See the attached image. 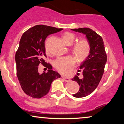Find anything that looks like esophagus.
<instances>
[{
	"instance_id": "obj_1",
	"label": "esophagus",
	"mask_w": 124,
	"mask_h": 124,
	"mask_svg": "<svg viewBox=\"0 0 124 124\" xmlns=\"http://www.w3.org/2000/svg\"><path fill=\"white\" fill-rule=\"evenodd\" d=\"M61 79H62V80H63V81H66V82H69L71 80L70 79H69V78H65V77H64V76H61Z\"/></svg>"
}]
</instances>
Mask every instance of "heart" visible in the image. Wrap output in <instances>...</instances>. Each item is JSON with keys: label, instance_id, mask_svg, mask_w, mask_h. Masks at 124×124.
I'll list each match as a JSON object with an SVG mask.
<instances>
[{"label": "heart", "instance_id": "b5f03b06", "mask_svg": "<svg viewBox=\"0 0 124 124\" xmlns=\"http://www.w3.org/2000/svg\"><path fill=\"white\" fill-rule=\"evenodd\" d=\"M76 36L72 32H66L63 35V40L67 45H71L74 42ZM90 46L88 40L82 39L73 46V52L79 61L84 60L88 56ZM76 59L72 55L58 57L54 61V67L59 72L64 75L70 73L75 65Z\"/></svg>", "mask_w": 124, "mask_h": 124}]
</instances>
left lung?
Here are the masks:
<instances>
[{
	"label": "left lung",
	"instance_id": "obj_1",
	"mask_svg": "<svg viewBox=\"0 0 124 124\" xmlns=\"http://www.w3.org/2000/svg\"><path fill=\"white\" fill-rule=\"evenodd\" d=\"M71 30L84 34L90 46L88 56L79 67L83 70V78L80 79L75 76L72 79L80 86L79 92L73 94V96L82 98L89 95L97 88L103 75L107 55L103 39L95 31L86 27Z\"/></svg>",
	"mask_w": 124,
	"mask_h": 124
}]
</instances>
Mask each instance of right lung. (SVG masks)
I'll return each instance as SVG.
<instances>
[{"mask_svg": "<svg viewBox=\"0 0 124 124\" xmlns=\"http://www.w3.org/2000/svg\"><path fill=\"white\" fill-rule=\"evenodd\" d=\"M62 29L36 25L22 35L15 55L17 75L23 92L35 98L46 95L53 80L61 78L52 70L51 64L45 62V40L47 36L62 30ZM41 63L48 69L46 73L39 74L38 66Z\"/></svg>", "mask_w": 124, "mask_h": 124, "instance_id": "add662e5", "label": "right lung"}]
</instances>
